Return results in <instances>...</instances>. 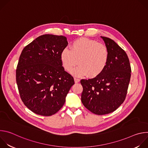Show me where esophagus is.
Masks as SVG:
<instances>
[{
    "label": "esophagus",
    "instance_id": "esophagus-1",
    "mask_svg": "<svg viewBox=\"0 0 148 148\" xmlns=\"http://www.w3.org/2000/svg\"><path fill=\"white\" fill-rule=\"evenodd\" d=\"M79 79H78V78H74V81H75V83H78V82H79Z\"/></svg>",
    "mask_w": 148,
    "mask_h": 148
}]
</instances>
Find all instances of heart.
<instances>
[{
    "mask_svg": "<svg viewBox=\"0 0 148 148\" xmlns=\"http://www.w3.org/2000/svg\"><path fill=\"white\" fill-rule=\"evenodd\" d=\"M70 48L62 50L60 59L63 67L68 71H70L78 62L79 65L73 71L74 75L84 76L87 74L89 77H95L106 67L109 51L105 45L83 38L74 41Z\"/></svg>",
    "mask_w": 148,
    "mask_h": 148,
    "instance_id": "obj_1",
    "label": "heart"
}]
</instances>
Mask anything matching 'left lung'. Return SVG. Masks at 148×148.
Returning <instances> with one entry per match:
<instances>
[{
  "label": "left lung",
  "instance_id": "obj_1",
  "mask_svg": "<svg viewBox=\"0 0 148 148\" xmlns=\"http://www.w3.org/2000/svg\"><path fill=\"white\" fill-rule=\"evenodd\" d=\"M109 51L106 67L96 77L82 79L81 101L93 114L102 115L115 111L123 102L131 69L125 51L112 39L101 36Z\"/></svg>",
  "mask_w": 148,
  "mask_h": 148
}]
</instances>
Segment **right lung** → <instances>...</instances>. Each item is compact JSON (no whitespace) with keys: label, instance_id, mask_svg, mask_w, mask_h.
I'll use <instances>...</instances> for the list:
<instances>
[{"label":"right lung","instance_id":"obj_1","mask_svg":"<svg viewBox=\"0 0 148 148\" xmlns=\"http://www.w3.org/2000/svg\"><path fill=\"white\" fill-rule=\"evenodd\" d=\"M68 44L65 36L43 34L20 54L16 70L18 90L24 104L37 115L51 116L57 112L74 84L60 59Z\"/></svg>","mask_w":148,"mask_h":148}]
</instances>
